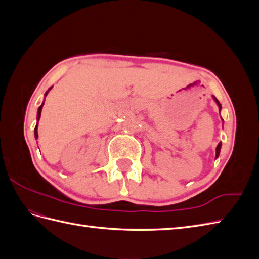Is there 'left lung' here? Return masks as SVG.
Listing matches in <instances>:
<instances>
[{"label":"left lung","instance_id":"left-lung-1","mask_svg":"<svg viewBox=\"0 0 259 259\" xmlns=\"http://www.w3.org/2000/svg\"><path fill=\"white\" fill-rule=\"evenodd\" d=\"M213 100L216 101V103L218 104V108H219V112H221V110H222V104L219 103V101L217 100V98H214L213 97ZM221 148H222V142H219L218 144V146H217V148H216V159L218 158V156H219V153H221Z\"/></svg>","mask_w":259,"mask_h":259}]
</instances>
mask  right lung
<instances>
[{
    "label": "right lung",
    "mask_w": 259,
    "mask_h": 259,
    "mask_svg": "<svg viewBox=\"0 0 259 259\" xmlns=\"http://www.w3.org/2000/svg\"><path fill=\"white\" fill-rule=\"evenodd\" d=\"M51 90V88H49V90L46 92V95H45V97H47V95H48V92ZM46 100V99H45ZM43 104H45V102H42V104L40 107H38V109H37V115H36V125H35V129H34V137H35V139H37V125H38V120H40V118H41V111H42V107H43Z\"/></svg>",
    "instance_id": "right-lung-1"
}]
</instances>
